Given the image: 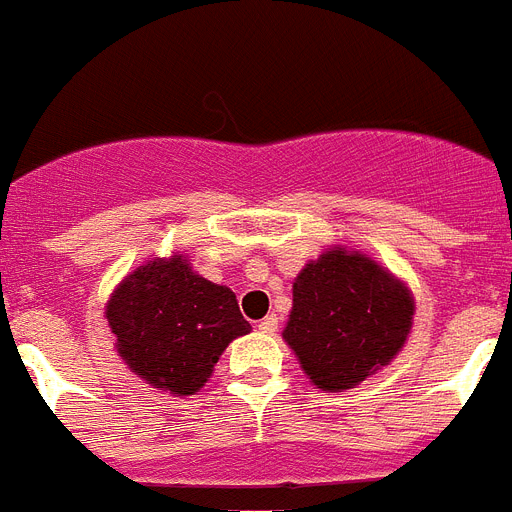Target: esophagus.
Masks as SVG:
<instances>
[{
	"label": "esophagus",
	"mask_w": 512,
	"mask_h": 512,
	"mask_svg": "<svg viewBox=\"0 0 512 512\" xmlns=\"http://www.w3.org/2000/svg\"><path fill=\"white\" fill-rule=\"evenodd\" d=\"M257 330H260V333H276V330H278V317L276 315H268V317H265V320L257 322Z\"/></svg>",
	"instance_id": "esophagus-1"
}]
</instances>
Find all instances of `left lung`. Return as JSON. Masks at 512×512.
Listing matches in <instances>:
<instances>
[{"label":"left lung","mask_w":512,"mask_h":512,"mask_svg":"<svg viewBox=\"0 0 512 512\" xmlns=\"http://www.w3.org/2000/svg\"><path fill=\"white\" fill-rule=\"evenodd\" d=\"M406 286L369 257L333 249L296 276L283 338L322 390L354 388L393 359L409 336Z\"/></svg>","instance_id":"1"}]
</instances>
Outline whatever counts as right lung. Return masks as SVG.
<instances>
[{
    "label": "right lung",
    "mask_w": 512,
    "mask_h": 512,
    "mask_svg": "<svg viewBox=\"0 0 512 512\" xmlns=\"http://www.w3.org/2000/svg\"><path fill=\"white\" fill-rule=\"evenodd\" d=\"M106 317L130 369L176 395L203 388L223 349L249 333L234 291L195 276L179 255L124 278Z\"/></svg>",
    "instance_id": "1"
}]
</instances>
